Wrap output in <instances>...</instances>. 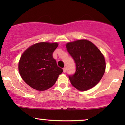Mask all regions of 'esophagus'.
Wrapping results in <instances>:
<instances>
[{"mask_svg":"<svg viewBox=\"0 0 125 125\" xmlns=\"http://www.w3.org/2000/svg\"><path fill=\"white\" fill-rule=\"evenodd\" d=\"M63 72L65 73L66 72V67H64L63 69Z\"/></svg>","mask_w":125,"mask_h":125,"instance_id":"obj_1","label":"esophagus"}]
</instances>
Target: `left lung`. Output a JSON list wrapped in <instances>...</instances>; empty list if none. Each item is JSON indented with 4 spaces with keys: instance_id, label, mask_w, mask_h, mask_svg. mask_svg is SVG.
Listing matches in <instances>:
<instances>
[{
    "instance_id": "8db88e82",
    "label": "left lung",
    "mask_w": 125,
    "mask_h": 125,
    "mask_svg": "<svg viewBox=\"0 0 125 125\" xmlns=\"http://www.w3.org/2000/svg\"><path fill=\"white\" fill-rule=\"evenodd\" d=\"M66 49L76 64L74 74L69 75L71 84L81 91L96 85L106 68L104 58L99 49L91 42L84 39L67 43Z\"/></svg>"
}]
</instances>
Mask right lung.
Instances as JSON below:
<instances>
[{
    "instance_id": "add662e5",
    "label": "right lung",
    "mask_w": 125,
    "mask_h": 125,
    "mask_svg": "<svg viewBox=\"0 0 125 125\" xmlns=\"http://www.w3.org/2000/svg\"><path fill=\"white\" fill-rule=\"evenodd\" d=\"M58 46L57 43H38L27 49L21 55L19 62V73L33 89L39 91L48 89L63 72L53 58V53Z\"/></svg>"
}]
</instances>
